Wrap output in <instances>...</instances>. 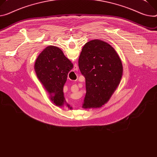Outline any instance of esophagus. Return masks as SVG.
<instances>
[{
  "mask_svg": "<svg viewBox=\"0 0 157 157\" xmlns=\"http://www.w3.org/2000/svg\"><path fill=\"white\" fill-rule=\"evenodd\" d=\"M75 88L77 90V89H78V87L77 86H76V85H75Z\"/></svg>",
  "mask_w": 157,
  "mask_h": 157,
  "instance_id": "34e87169",
  "label": "esophagus"
}]
</instances>
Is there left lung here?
Returning a JSON list of instances; mask_svg holds the SVG:
<instances>
[{"instance_id":"left-lung-1","label":"left lung","mask_w":157,"mask_h":157,"mask_svg":"<svg viewBox=\"0 0 157 157\" xmlns=\"http://www.w3.org/2000/svg\"><path fill=\"white\" fill-rule=\"evenodd\" d=\"M78 66L86 79L82 108L102 107L116 91L122 78L123 66L118 54L107 42L93 39L83 46Z\"/></svg>"}]
</instances>
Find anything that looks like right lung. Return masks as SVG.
<instances>
[{
	"label": "right lung",
	"instance_id": "add662e5",
	"mask_svg": "<svg viewBox=\"0 0 157 157\" xmlns=\"http://www.w3.org/2000/svg\"><path fill=\"white\" fill-rule=\"evenodd\" d=\"M73 64L59 48L49 46L37 56L34 69L37 78L50 95V99L57 106L62 107L66 103L63 88L67 74ZM70 107V105L66 104Z\"/></svg>",
	"mask_w": 157,
	"mask_h": 157
}]
</instances>
